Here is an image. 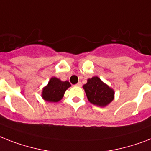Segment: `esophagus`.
I'll return each instance as SVG.
<instances>
[{
  "mask_svg": "<svg viewBox=\"0 0 151 151\" xmlns=\"http://www.w3.org/2000/svg\"><path fill=\"white\" fill-rule=\"evenodd\" d=\"M81 85H82V84H81V81H79L78 84H76V86H78V87H81Z\"/></svg>",
  "mask_w": 151,
  "mask_h": 151,
  "instance_id": "obj_1",
  "label": "esophagus"
}]
</instances>
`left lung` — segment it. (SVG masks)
I'll use <instances>...</instances> for the list:
<instances>
[{
  "instance_id": "obj_1",
  "label": "left lung",
  "mask_w": 151,
  "mask_h": 151,
  "mask_svg": "<svg viewBox=\"0 0 151 151\" xmlns=\"http://www.w3.org/2000/svg\"><path fill=\"white\" fill-rule=\"evenodd\" d=\"M83 88L88 101L93 105L105 107L114 99L115 91L113 89L97 76L88 79L87 84H84Z\"/></svg>"
}]
</instances>
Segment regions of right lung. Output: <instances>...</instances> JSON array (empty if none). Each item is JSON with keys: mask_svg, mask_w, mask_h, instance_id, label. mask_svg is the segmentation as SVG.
Here are the masks:
<instances>
[{"mask_svg": "<svg viewBox=\"0 0 151 151\" xmlns=\"http://www.w3.org/2000/svg\"><path fill=\"white\" fill-rule=\"evenodd\" d=\"M71 86L69 81H62L56 78H52L42 92V99L49 102H58L63 99L67 88Z\"/></svg>", "mask_w": 151, "mask_h": 151, "instance_id": "add662e5", "label": "right lung"}]
</instances>
